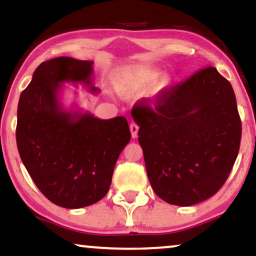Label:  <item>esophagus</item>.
Wrapping results in <instances>:
<instances>
[{
	"label": "esophagus",
	"mask_w": 256,
	"mask_h": 256,
	"mask_svg": "<svg viewBox=\"0 0 256 256\" xmlns=\"http://www.w3.org/2000/svg\"><path fill=\"white\" fill-rule=\"evenodd\" d=\"M138 125L136 124V122H131L130 124V131H131V136L132 138H137L138 136Z\"/></svg>",
	"instance_id": "esophagus-1"
}]
</instances>
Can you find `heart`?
Returning <instances> with one entry per match:
<instances>
[{
    "mask_svg": "<svg viewBox=\"0 0 256 256\" xmlns=\"http://www.w3.org/2000/svg\"><path fill=\"white\" fill-rule=\"evenodd\" d=\"M162 76V72L158 68L149 66H134L126 68L116 76V84L122 93L137 94L146 90L158 81ZM170 81L167 78H163L156 86V93L167 89Z\"/></svg>",
    "mask_w": 256,
    "mask_h": 256,
    "instance_id": "1",
    "label": "heart"
}]
</instances>
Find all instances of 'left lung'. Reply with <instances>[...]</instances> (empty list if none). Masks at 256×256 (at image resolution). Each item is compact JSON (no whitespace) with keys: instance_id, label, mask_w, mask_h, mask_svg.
Segmentation results:
<instances>
[{"instance_id":"left-lung-1","label":"left lung","mask_w":256,"mask_h":256,"mask_svg":"<svg viewBox=\"0 0 256 256\" xmlns=\"http://www.w3.org/2000/svg\"><path fill=\"white\" fill-rule=\"evenodd\" d=\"M154 104L142 98L131 110L154 192L178 206L211 198L229 176L241 143L230 82L208 66L162 90Z\"/></svg>"}]
</instances>
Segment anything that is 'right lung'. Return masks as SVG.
Wrapping results in <instances>:
<instances>
[{
    "instance_id": "1",
    "label": "right lung",
    "mask_w": 256,
    "mask_h": 256,
    "mask_svg": "<svg viewBox=\"0 0 256 256\" xmlns=\"http://www.w3.org/2000/svg\"><path fill=\"white\" fill-rule=\"evenodd\" d=\"M93 62L58 57L42 62L18 104L16 144L40 192L66 208L95 204L108 192L120 152L131 140L125 116L98 119L60 102L66 82L92 93Z\"/></svg>"
}]
</instances>
